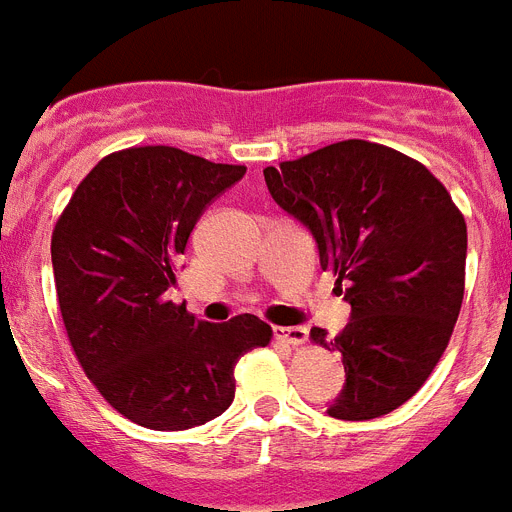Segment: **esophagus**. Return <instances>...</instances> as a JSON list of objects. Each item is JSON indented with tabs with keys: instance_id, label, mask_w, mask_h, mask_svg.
Segmentation results:
<instances>
[{
	"instance_id": "34e87169",
	"label": "esophagus",
	"mask_w": 512,
	"mask_h": 512,
	"mask_svg": "<svg viewBox=\"0 0 512 512\" xmlns=\"http://www.w3.org/2000/svg\"><path fill=\"white\" fill-rule=\"evenodd\" d=\"M275 337L296 348V345H304V342L309 340V330H306V327H299V324H296V327H275Z\"/></svg>"
}]
</instances>
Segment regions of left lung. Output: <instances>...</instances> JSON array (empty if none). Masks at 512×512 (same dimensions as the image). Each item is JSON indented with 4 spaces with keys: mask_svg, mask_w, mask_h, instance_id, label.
Returning a JSON list of instances; mask_svg holds the SVG:
<instances>
[{
    "mask_svg": "<svg viewBox=\"0 0 512 512\" xmlns=\"http://www.w3.org/2000/svg\"><path fill=\"white\" fill-rule=\"evenodd\" d=\"M273 201L299 219L337 275L350 322L311 340L337 350V420H373L415 397L448 348L464 301L466 221L417 159L363 139L262 170Z\"/></svg>",
    "mask_w": 512,
    "mask_h": 512,
    "instance_id": "1",
    "label": "left lung"
}]
</instances>
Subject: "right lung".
Returning a JSON list of instances; mask_svg holds the SVG:
<instances>
[{
	"label": "right lung",
	"instance_id": "add662e5",
	"mask_svg": "<svg viewBox=\"0 0 512 512\" xmlns=\"http://www.w3.org/2000/svg\"><path fill=\"white\" fill-rule=\"evenodd\" d=\"M244 172L175 146L113 151L56 221L53 281L71 348L105 402L141 428L219 417L239 358L273 337L255 314L211 324L167 299L195 221Z\"/></svg>",
	"mask_w": 512,
	"mask_h": 512
}]
</instances>
